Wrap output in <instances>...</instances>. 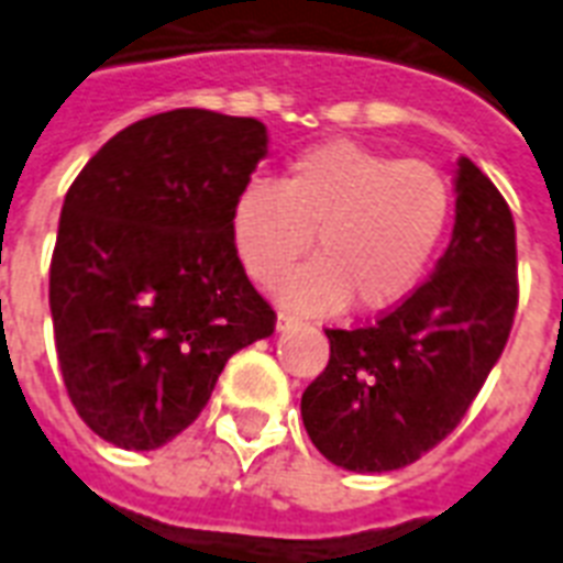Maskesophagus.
<instances>
[{"mask_svg":"<svg viewBox=\"0 0 563 563\" xmlns=\"http://www.w3.org/2000/svg\"><path fill=\"white\" fill-rule=\"evenodd\" d=\"M291 324H298V316H291V312H280V316H277V327H280V330H286V327Z\"/></svg>","mask_w":563,"mask_h":563,"instance_id":"obj_1","label":"esophagus"}]
</instances>
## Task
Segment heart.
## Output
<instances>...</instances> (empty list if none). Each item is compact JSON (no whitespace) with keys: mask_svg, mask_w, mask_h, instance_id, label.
Returning <instances> with one entry per match:
<instances>
[{"mask_svg":"<svg viewBox=\"0 0 563 563\" xmlns=\"http://www.w3.org/2000/svg\"><path fill=\"white\" fill-rule=\"evenodd\" d=\"M453 216L450 184L427 161H397L351 140L295 154L280 180L239 189L230 230L251 277L280 283L307 254L318 256L283 283L300 309L400 303L432 263Z\"/></svg>","mask_w":563,"mask_h":563,"instance_id":"heart-1","label":"heart"}]
</instances>
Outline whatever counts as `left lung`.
<instances>
[{
  "label": "left lung",
  "instance_id": "left-lung-1",
  "mask_svg": "<svg viewBox=\"0 0 563 563\" xmlns=\"http://www.w3.org/2000/svg\"><path fill=\"white\" fill-rule=\"evenodd\" d=\"M455 228L435 274L388 312L327 327L330 362L300 415L344 471L385 473L441 444L503 356L517 298V233L506 198L467 157L455 175Z\"/></svg>",
  "mask_w": 563,
  "mask_h": 563
}]
</instances>
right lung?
Listing matches in <instances>:
<instances>
[{
	"mask_svg": "<svg viewBox=\"0 0 563 563\" xmlns=\"http://www.w3.org/2000/svg\"><path fill=\"white\" fill-rule=\"evenodd\" d=\"M265 143L251 117L166 110L108 140L66 192L48 265L57 365L110 444H169L230 356L274 333L230 230Z\"/></svg>",
	"mask_w": 563,
	"mask_h": 563,
	"instance_id": "1",
	"label": "right lung"
}]
</instances>
